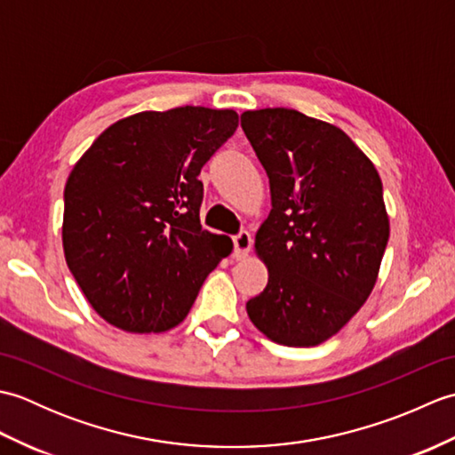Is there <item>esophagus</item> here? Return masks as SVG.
<instances>
[{
    "instance_id": "1",
    "label": "esophagus",
    "mask_w": 455,
    "mask_h": 455,
    "mask_svg": "<svg viewBox=\"0 0 455 455\" xmlns=\"http://www.w3.org/2000/svg\"><path fill=\"white\" fill-rule=\"evenodd\" d=\"M233 244H235V258L243 259L248 256L250 248H252V236H250L248 230H240L238 235L233 236Z\"/></svg>"
}]
</instances>
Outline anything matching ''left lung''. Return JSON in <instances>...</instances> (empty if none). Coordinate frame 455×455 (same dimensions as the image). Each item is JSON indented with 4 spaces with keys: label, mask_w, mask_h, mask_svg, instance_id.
Wrapping results in <instances>:
<instances>
[{
    "label": "left lung",
    "mask_w": 455,
    "mask_h": 455,
    "mask_svg": "<svg viewBox=\"0 0 455 455\" xmlns=\"http://www.w3.org/2000/svg\"><path fill=\"white\" fill-rule=\"evenodd\" d=\"M240 127L272 191L254 244L269 279L248 316L277 344L316 346L375 285L389 240L381 178L344 131L295 109L246 111Z\"/></svg>",
    "instance_id": "8db88e82"
}]
</instances>
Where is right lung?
Segmentation results:
<instances>
[{"instance_id":"obj_1","label":"right lung","mask_w":455,"mask_h":455,"mask_svg":"<svg viewBox=\"0 0 455 455\" xmlns=\"http://www.w3.org/2000/svg\"><path fill=\"white\" fill-rule=\"evenodd\" d=\"M236 127L233 109L144 111L103 131L74 166L64 188L66 264L109 324L170 331L230 254V238L201 228L197 176Z\"/></svg>"}]
</instances>
